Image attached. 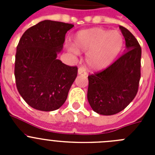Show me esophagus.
<instances>
[{"instance_id": "obj_1", "label": "esophagus", "mask_w": 155, "mask_h": 155, "mask_svg": "<svg viewBox=\"0 0 155 155\" xmlns=\"http://www.w3.org/2000/svg\"><path fill=\"white\" fill-rule=\"evenodd\" d=\"M78 74L80 75H86L87 74V72H86V70L84 69V68H82V67H81V68H78Z\"/></svg>"}]
</instances>
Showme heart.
<instances>
[{
	"mask_svg": "<svg viewBox=\"0 0 155 155\" xmlns=\"http://www.w3.org/2000/svg\"><path fill=\"white\" fill-rule=\"evenodd\" d=\"M124 45L120 31L103 28H91L79 31L74 39V53L87 52V63L92 69L106 68L119 55Z\"/></svg>",
	"mask_w": 155,
	"mask_h": 155,
	"instance_id": "1",
	"label": "heart"
}]
</instances>
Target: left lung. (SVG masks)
<instances>
[{"instance_id": "8db88e82", "label": "left lung", "mask_w": 155, "mask_h": 155, "mask_svg": "<svg viewBox=\"0 0 155 155\" xmlns=\"http://www.w3.org/2000/svg\"><path fill=\"white\" fill-rule=\"evenodd\" d=\"M120 28L126 52L107 68L88 76V102L95 113L105 116L120 113L132 102L140 79L141 47L128 29Z\"/></svg>"}]
</instances>
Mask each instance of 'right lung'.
I'll return each instance as SVG.
<instances>
[{
	"mask_svg": "<svg viewBox=\"0 0 155 155\" xmlns=\"http://www.w3.org/2000/svg\"><path fill=\"white\" fill-rule=\"evenodd\" d=\"M74 25L45 20L25 31L17 46L15 77L19 94L35 109L61 107L78 74L76 66L57 59Z\"/></svg>",
	"mask_w": 155,
	"mask_h": 155,
	"instance_id": "right-lung-1",
	"label": "right lung"
}]
</instances>
